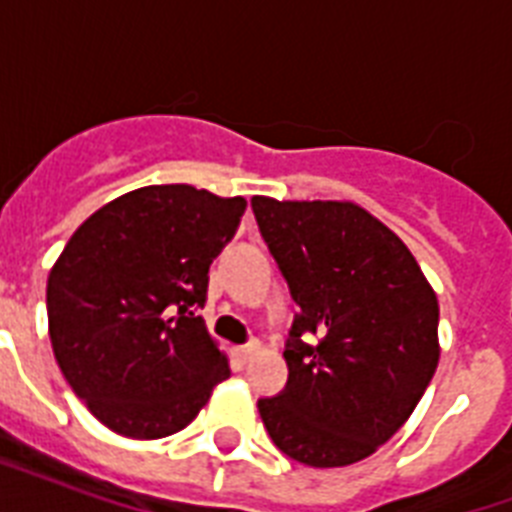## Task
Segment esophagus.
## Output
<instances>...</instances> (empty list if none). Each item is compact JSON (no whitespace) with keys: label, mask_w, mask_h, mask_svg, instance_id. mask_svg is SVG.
Masks as SVG:
<instances>
[{"label":"esophagus","mask_w":512,"mask_h":512,"mask_svg":"<svg viewBox=\"0 0 512 512\" xmlns=\"http://www.w3.org/2000/svg\"><path fill=\"white\" fill-rule=\"evenodd\" d=\"M257 350H260V342H249V345H239V348H233V356L239 358L241 364H247L249 358L255 356Z\"/></svg>","instance_id":"obj_1"}]
</instances>
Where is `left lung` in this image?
<instances>
[{
  "instance_id": "obj_1",
  "label": "left lung",
  "mask_w": 512,
  "mask_h": 512,
  "mask_svg": "<svg viewBox=\"0 0 512 512\" xmlns=\"http://www.w3.org/2000/svg\"><path fill=\"white\" fill-rule=\"evenodd\" d=\"M300 316L287 390L257 409L273 444L311 468L366 460L436 372L438 297L404 241L353 201L252 199ZM311 331L319 346L299 337Z\"/></svg>"
}]
</instances>
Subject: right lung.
Masks as SVG:
<instances>
[{"mask_svg":"<svg viewBox=\"0 0 512 512\" xmlns=\"http://www.w3.org/2000/svg\"><path fill=\"white\" fill-rule=\"evenodd\" d=\"M247 201L185 183L146 185L92 212L47 279L60 372L92 417L151 441L183 430L231 377L228 356L193 313L212 257Z\"/></svg>","mask_w":512,"mask_h":512,"instance_id":"add662e5","label":"right lung"}]
</instances>
